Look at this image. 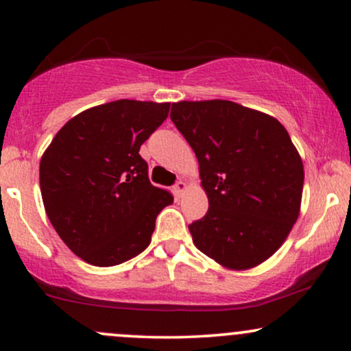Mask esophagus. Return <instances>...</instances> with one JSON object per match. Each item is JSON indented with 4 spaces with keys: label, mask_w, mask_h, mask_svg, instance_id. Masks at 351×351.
Here are the masks:
<instances>
[{
    "label": "esophagus",
    "mask_w": 351,
    "mask_h": 351,
    "mask_svg": "<svg viewBox=\"0 0 351 351\" xmlns=\"http://www.w3.org/2000/svg\"><path fill=\"white\" fill-rule=\"evenodd\" d=\"M186 189H189V186H186V184H185L184 180H179V182H177V184L174 185V191H176L177 196H180L182 193H184V191H186Z\"/></svg>",
    "instance_id": "esophagus-1"
}]
</instances>
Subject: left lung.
I'll return each mask as SVG.
<instances>
[{
	"label": "left lung",
	"instance_id": "8db88e82",
	"mask_svg": "<svg viewBox=\"0 0 351 351\" xmlns=\"http://www.w3.org/2000/svg\"><path fill=\"white\" fill-rule=\"evenodd\" d=\"M171 119L193 148L208 214L190 225L195 246L228 270L270 258L300 214L304 162L286 128L232 100H180Z\"/></svg>",
	"mask_w": 351,
	"mask_h": 351
}]
</instances>
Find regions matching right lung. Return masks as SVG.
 Returning <instances> with one entry per match:
<instances>
[{"instance_id": "obj_1", "label": "right lung", "mask_w": 351, "mask_h": 351, "mask_svg": "<svg viewBox=\"0 0 351 351\" xmlns=\"http://www.w3.org/2000/svg\"><path fill=\"white\" fill-rule=\"evenodd\" d=\"M169 102L121 99L66 121L40 161L43 204L70 251L113 267L152 241L156 215L172 204L153 186L141 145L169 114Z\"/></svg>"}]
</instances>
